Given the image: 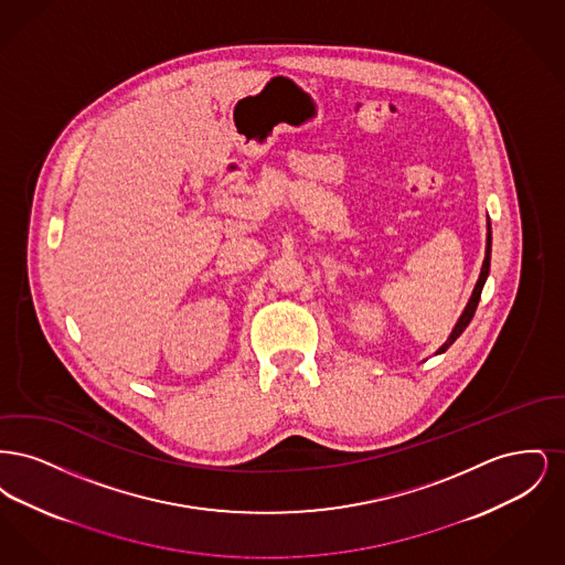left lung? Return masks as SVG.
Listing matches in <instances>:
<instances>
[{
	"instance_id": "left-lung-1",
	"label": "left lung",
	"mask_w": 565,
	"mask_h": 565,
	"mask_svg": "<svg viewBox=\"0 0 565 565\" xmlns=\"http://www.w3.org/2000/svg\"><path fill=\"white\" fill-rule=\"evenodd\" d=\"M489 265H491V222H487V243H484V260L483 267H481V275H479V279H477V286H475V290H472V295H470V300H468V305L463 307V311H461V316H459V320H457L456 326H454V330H451V334H449V339L436 350V355L438 353H445V351L449 350L454 343H456L457 337L468 328V323L470 320L475 318V311H477V307H479V300H481V292H483L484 281H487V275H489Z\"/></svg>"
}]
</instances>
